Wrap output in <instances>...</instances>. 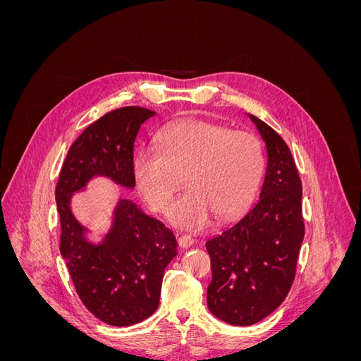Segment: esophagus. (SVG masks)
Returning a JSON list of instances; mask_svg holds the SVG:
<instances>
[{
	"label": "esophagus",
	"instance_id": "34e87169",
	"mask_svg": "<svg viewBox=\"0 0 361 361\" xmlns=\"http://www.w3.org/2000/svg\"><path fill=\"white\" fill-rule=\"evenodd\" d=\"M178 244L182 248H188V247H191L194 244V239L190 235H180L178 238Z\"/></svg>",
	"mask_w": 361,
	"mask_h": 361
}]
</instances>
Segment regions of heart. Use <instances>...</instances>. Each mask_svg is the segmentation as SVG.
<instances>
[{
    "label": "heart",
    "instance_id": "b5f03b06",
    "mask_svg": "<svg viewBox=\"0 0 361 361\" xmlns=\"http://www.w3.org/2000/svg\"><path fill=\"white\" fill-rule=\"evenodd\" d=\"M157 147L137 150L135 185L152 209L164 212L185 176L188 191L171 204L169 220L188 231L203 228L214 214L226 220L243 212L264 173V150L253 134L204 120L164 128Z\"/></svg>",
    "mask_w": 361,
    "mask_h": 361
}]
</instances>
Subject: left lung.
Segmentation results:
<instances>
[{
  "instance_id": "8db88e82",
  "label": "left lung",
  "mask_w": 361,
  "mask_h": 361,
  "mask_svg": "<svg viewBox=\"0 0 361 361\" xmlns=\"http://www.w3.org/2000/svg\"><path fill=\"white\" fill-rule=\"evenodd\" d=\"M267 147L259 200L220 235L206 241L212 280L207 307L231 325H253L285 301L304 239L302 187L288 145L274 129L247 114Z\"/></svg>"
}]
</instances>
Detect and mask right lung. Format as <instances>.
<instances>
[{"mask_svg": "<svg viewBox=\"0 0 361 361\" xmlns=\"http://www.w3.org/2000/svg\"><path fill=\"white\" fill-rule=\"evenodd\" d=\"M155 114L123 106L87 126L71 146L56 187L60 253L75 289L97 319L114 326L145 321L158 309L164 269L178 255L176 238L133 200L118 197L111 227L94 243L71 204L94 178L134 190V143L140 126Z\"/></svg>", "mask_w": 361, "mask_h": 361, "instance_id": "1", "label": "right lung"}]
</instances>
